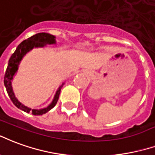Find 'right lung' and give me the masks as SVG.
Here are the masks:
<instances>
[{
	"label": "right lung",
	"instance_id": "right-lung-1",
	"mask_svg": "<svg viewBox=\"0 0 155 155\" xmlns=\"http://www.w3.org/2000/svg\"><path fill=\"white\" fill-rule=\"evenodd\" d=\"M55 44H56L55 36L52 35L48 33L36 34L35 35L31 36L28 39H25L23 42H21L20 45H18V47L15 49V51L14 52V54L11 55V57L9 59L7 68H6L5 77H4V84H5V89H6L8 95H9V97H10L11 100L15 106L20 110L27 112V113H32L35 116H39V115L45 114L49 110H51L52 108L54 107V106L57 104V101L58 100V97H59V94H60L61 88L63 87L64 83L58 88L56 93L54 95V100L49 106H48L46 108L36 110V109H31L28 107H25V105H23L21 102L18 101V99L15 96L13 89H12L11 81H12L13 77L15 74V73L17 72L18 67H19L20 61L28 52H30L34 48H43L46 45H55Z\"/></svg>",
	"mask_w": 155,
	"mask_h": 155
}]
</instances>
